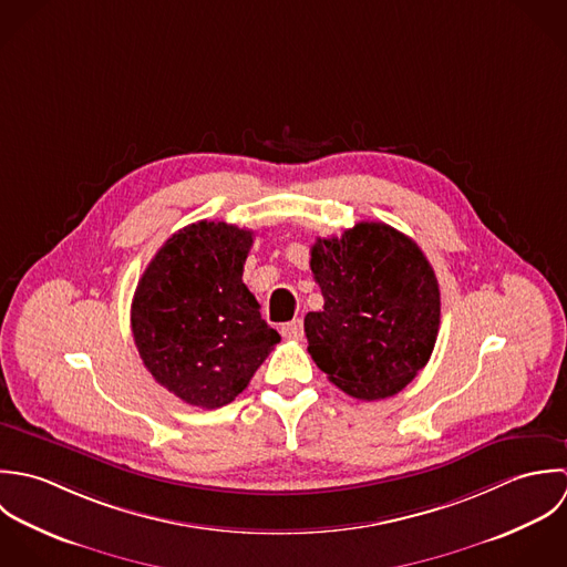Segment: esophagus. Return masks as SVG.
Listing matches in <instances>:
<instances>
[{
	"label": "esophagus",
	"instance_id": "obj_1",
	"mask_svg": "<svg viewBox=\"0 0 567 567\" xmlns=\"http://www.w3.org/2000/svg\"><path fill=\"white\" fill-rule=\"evenodd\" d=\"M280 333H282V338H287V340H300V338H302V333H305L302 320H291V322L282 324Z\"/></svg>",
	"mask_w": 567,
	"mask_h": 567
}]
</instances>
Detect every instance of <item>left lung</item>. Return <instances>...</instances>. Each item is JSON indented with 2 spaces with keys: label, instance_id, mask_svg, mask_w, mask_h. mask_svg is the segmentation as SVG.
<instances>
[{
  "label": "left lung",
  "instance_id": "8db88e82",
  "mask_svg": "<svg viewBox=\"0 0 567 567\" xmlns=\"http://www.w3.org/2000/svg\"><path fill=\"white\" fill-rule=\"evenodd\" d=\"M311 271L324 296V309L305 318L318 368L361 401L401 392L430 361L441 327V289L421 247L361 221L318 238Z\"/></svg>",
  "mask_w": 567,
  "mask_h": 567
}]
</instances>
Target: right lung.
I'll return each instance as SVG.
<instances>
[{"mask_svg": "<svg viewBox=\"0 0 567 567\" xmlns=\"http://www.w3.org/2000/svg\"><path fill=\"white\" fill-rule=\"evenodd\" d=\"M254 231L199 221L175 231L142 274L131 331L153 379L188 405L231 403L280 336L243 282Z\"/></svg>", "mask_w": 567, "mask_h": 567, "instance_id": "1", "label": "right lung"}]
</instances>
